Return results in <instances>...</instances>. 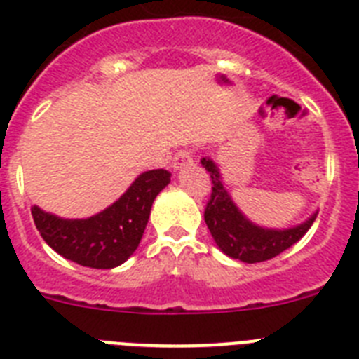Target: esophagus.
I'll return each mask as SVG.
<instances>
[{
	"instance_id": "34e87169",
	"label": "esophagus",
	"mask_w": 359,
	"mask_h": 359,
	"mask_svg": "<svg viewBox=\"0 0 359 359\" xmlns=\"http://www.w3.org/2000/svg\"><path fill=\"white\" fill-rule=\"evenodd\" d=\"M192 163V154H190L189 151H182V152H177L176 156H174L172 160V167L174 170H182L185 169L187 165Z\"/></svg>"
}]
</instances>
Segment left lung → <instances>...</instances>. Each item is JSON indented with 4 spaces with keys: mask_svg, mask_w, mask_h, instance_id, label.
I'll list each match as a JSON object with an SVG mask.
<instances>
[{
    "mask_svg": "<svg viewBox=\"0 0 359 359\" xmlns=\"http://www.w3.org/2000/svg\"><path fill=\"white\" fill-rule=\"evenodd\" d=\"M201 165L212 177V194L205 208V223L219 250L231 259H239L248 264L269 261L302 239L311 224L315 223L318 212H315L302 224L286 230L257 226L231 201L217 165L210 158H203Z\"/></svg>",
    "mask_w": 359,
    "mask_h": 359,
    "instance_id": "obj_1",
    "label": "left lung"
}]
</instances>
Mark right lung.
<instances>
[{
    "label": "right lung",
    "mask_w": 359,
    "mask_h": 359,
    "mask_svg": "<svg viewBox=\"0 0 359 359\" xmlns=\"http://www.w3.org/2000/svg\"><path fill=\"white\" fill-rule=\"evenodd\" d=\"M170 183L165 169L147 170L100 214L62 219L32 207L34 223L50 248L86 268L111 269L126 262L140 244L152 201Z\"/></svg>",
    "instance_id": "1"
}]
</instances>
